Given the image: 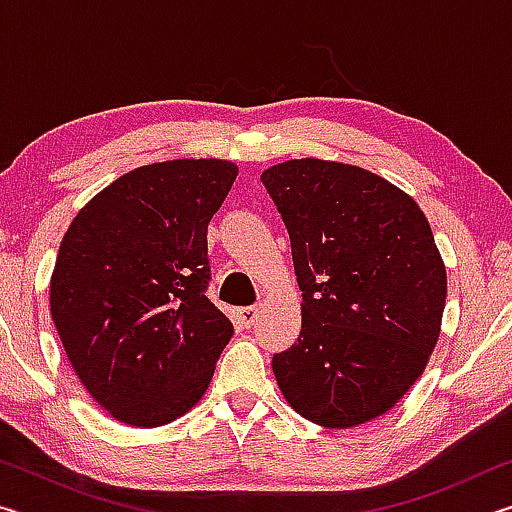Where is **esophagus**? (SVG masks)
Instances as JSON below:
<instances>
[{
  "instance_id": "1",
  "label": "esophagus",
  "mask_w": 512,
  "mask_h": 512,
  "mask_svg": "<svg viewBox=\"0 0 512 512\" xmlns=\"http://www.w3.org/2000/svg\"><path fill=\"white\" fill-rule=\"evenodd\" d=\"M259 316H262V307H241L237 311L239 323L244 325V327H253L257 320H259Z\"/></svg>"
}]
</instances>
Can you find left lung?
<instances>
[{"mask_svg":"<svg viewBox=\"0 0 512 512\" xmlns=\"http://www.w3.org/2000/svg\"><path fill=\"white\" fill-rule=\"evenodd\" d=\"M289 230L298 341L273 357L284 400L325 429L379 418L436 348L447 271L420 205L368 169L300 158L262 173Z\"/></svg>","mask_w":512,"mask_h":512,"instance_id":"1","label":"left lung"}]
</instances>
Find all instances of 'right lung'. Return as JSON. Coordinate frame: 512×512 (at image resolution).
Returning a JSON list of instances; mask_svg holds the SVG:
<instances>
[{
	"instance_id": "add662e5",
	"label": "right lung",
	"mask_w": 512,
	"mask_h": 512,
	"mask_svg": "<svg viewBox=\"0 0 512 512\" xmlns=\"http://www.w3.org/2000/svg\"><path fill=\"white\" fill-rule=\"evenodd\" d=\"M239 167L185 158L124 173L69 223L51 318L92 400L128 427H162L210 386L235 327L205 296L207 223Z\"/></svg>"
}]
</instances>
